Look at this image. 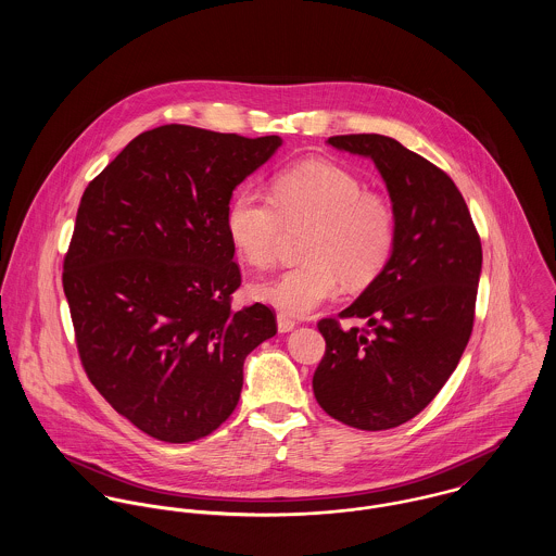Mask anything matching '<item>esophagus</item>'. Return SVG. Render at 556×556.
<instances>
[{
  "label": "esophagus",
  "mask_w": 556,
  "mask_h": 556,
  "mask_svg": "<svg viewBox=\"0 0 556 556\" xmlns=\"http://www.w3.org/2000/svg\"><path fill=\"white\" fill-rule=\"evenodd\" d=\"M276 320H278V331H280V333H287V331H291V329L295 327V320L291 317H287V315H282V313L276 317Z\"/></svg>",
  "instance_id": "obj_1"
}]
</instances>
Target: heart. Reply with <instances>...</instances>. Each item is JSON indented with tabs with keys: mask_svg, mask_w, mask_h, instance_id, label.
I'll use <instances>...</instances> for the list:
<instances>
[{
	"mask_svg": "<svg viewBox=\"0 0 556 556\" xmlns=\"http://www.w3.org/2000/svg\"><path fill=\"white\" fill-rule=\"evenodd\" d=\"M304 225H311L302 250L306 263L254 289L261 302L287 317H304L333 300L342 280L353 289L370 285L396 248L392 201L329 160H306L280 170L269 197L241 190L227 214L229 238L256 269L274 265L285 227Z\"/></svg>",
	"mask_w": 556,
	"mask_h": 556,
	"instance_id": "b5f03b06",
	"label": "heart"
}]
</instances>
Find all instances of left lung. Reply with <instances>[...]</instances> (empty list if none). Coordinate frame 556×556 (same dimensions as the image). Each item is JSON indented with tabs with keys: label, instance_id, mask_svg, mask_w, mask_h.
I'll return each instance as SVG.
<instances>
[{
	"label": "left lung",
	"instance_id": "left-lung-1",
	"mask_svg": "<svg viewBox=\"0 0 556 556\" xmlns=\"http://www.w3.org/2000/svg\"><path fill=\"white\" fill-rule=\"evenodd\" d=\"M381 170L397 218L383 271L338 318H320V408L357 430H390L421 413L456 370L476 320L481 241L454 179L396 139L329 137ZM364 317L368 328H342Z\"/></svg>",
	"mask_w": 556,
	"mask_h": 556
}]
</instances>
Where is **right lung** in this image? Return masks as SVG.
<instances>
[{
  "instance_id": "1",
  "label": "right lung",
  "mask_w": 556,
  "mask_h": 556,
  "mask_svg": "<svg viewBox=\"0 0 556 556\" xmlns=\"http://www.w3.org/2000/svg\"><path fill=\"white\" fill-rule=\"evenodd\" d=\"M282 139L184 124L141 132L80 197L62 285L80 364L119 415L164 443L212 434L243 359L271 338L265 304L233 311L229 201Z\"/></svg>"
}]
</instances>
